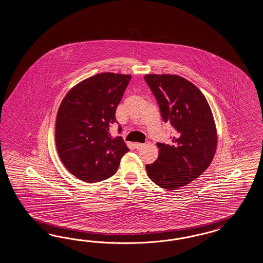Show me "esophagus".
Instances as JSON below:
<instances>
[{
  "label": "esophagus",
  "instance_id": "34e87169",
  "mask_svg": "<svg viewBox=\"0 0 263 263\" xmlns=\"http://www.w3.org/2000/svg\"><path fill=\"white\" fill-rule=\"evenodd\" d=\"M143 146H144V144L143 143H134V147H135L136 149H142Z\"/></svg>",
  "mask_w": 263,
  "mask_h": 263
}]
</instances>
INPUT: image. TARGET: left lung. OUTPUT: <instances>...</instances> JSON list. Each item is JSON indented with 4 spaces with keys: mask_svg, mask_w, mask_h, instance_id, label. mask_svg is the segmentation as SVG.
Segmentation results:
<instances>
[{
    "mask_svg": "<svg viewBox=\"0 0 263 263\" xmlns=\"http://www.w3.org/2000/svg\"><path fill=\"white\" fill-rule=\"evenodd\" d=\"M144 80L159 105L162 119L175 128L172 144L157 143V160L146 165L149 178L175 190L190 183L211 164L217 130L209 104L190 81L178 75L146 74Z\"/></svg>",
    "mask_w": 263,
    "mask_h": 263,
    "instance_id": "left-lung-1",
    "label": "left lung"
}]
</instances>
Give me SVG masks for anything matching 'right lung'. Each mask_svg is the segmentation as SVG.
Segmentation results:
<instances>
[{"label": "right lung", "instance_id": "1", "mask_svg": "<svg viewBox=\"0 0 263 263\" xmlns=\"http://www.w3.org/2000/svg\"><path fill=\"white\" fill-rule=\"evenodd\" d=\"M131 75L105 72L74 86L57 114L56 146L64 167L81 180L95 183L115 175L129 148L111 138L116 109ZM121 131V127L119 128Z\"/></svg>", "mask_w": 263, "mask_h": 263}]
</instances>
